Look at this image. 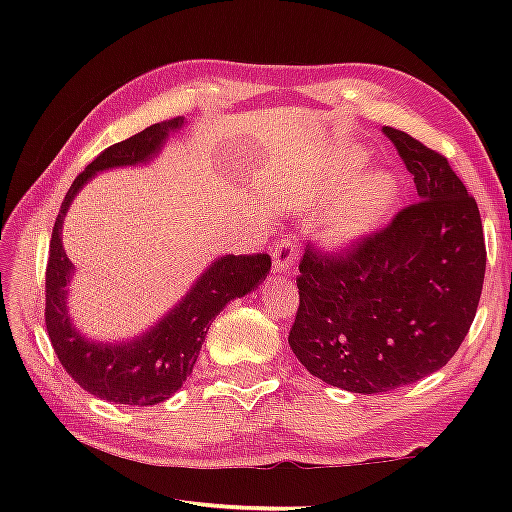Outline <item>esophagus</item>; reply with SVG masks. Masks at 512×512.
<instances>
[{
	"mask_svg": "<svg viewBox=\"0 0 512 512\" xmlns=\"http://www.w3.org/2000/svg\"><path fill=\"white\" fill-rule=\"evenodd\" d=\"M298 259V248L291 244V239L277 241L273 250V273H289L293 266H296Z\"/></svg>",
	"mask_w": 512,
	"mask_h": 512,
	"instance_id": "esophagus-1",
	"label": "esophagus"
}]
</instances>
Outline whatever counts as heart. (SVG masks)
I'll use <instances>...</instances> for the list:
<instances>
[{"label": "heart", "instance_id": "heart-1", "mask_svg": "<svg viewBox=\"0 0 512 512\" xmlns=\"http://www.w3.org/2000/svg\"><path fill=\"white\" fill-rule=\"evenodd\" d=\"M361 169L363 158L354 155L341 185V189L348 187V192L327 221L325 239L336 250L352 248L370 237L395 205L397 183L391 173H368L359 178Z\"/></svg>", "mask_w": 512, "mask_h": 512}]
</instances>
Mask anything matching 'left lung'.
<instances>
[{"label": "left lung", "mask_w": 512, "mask_h": 512, "mask_svg": "<svg viewBox=\"0 0 512 512\" xmlns=\"http://www.w3.org/2000/svg\"><path fill=\"white\" fill-rule=\"evenodd\" d=\"M381 133L413 173L420 203L345 255L307 248L289 332L311 375L363 395L443 368L472 325L485 275L479 207L447 158L397 128Z\"/></svg>", "instance_id": "8db88e82"}]
</instances>
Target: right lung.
Here are the masks:
<instances>
[{"mask_svg":"<svg viewBox=\"0 0 512 512\" xmlns=\"http://www.w3.org/2000/svg\"><path fill=\"white\" fill-rule=\"evenodd\" d=\"M183 126L185 117L160 121L99 153L69 187L51 232L45 307L51 345L76 384L115 404L151 406L169 400L192 375L216 314L228 302L255 291L271 271V257L264 253L214 259L176 307L142 336L128 341H94L83 336L72 323L67 309V287L76 268L63 248V221L69 205L97 173L151 162L167 144L169 135L178 133Z\"/></svg>","mask_w":512,"mask_h":512,"instance_id":"right-lung-1","label":"right lung"}]
</instances>
